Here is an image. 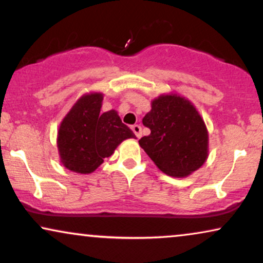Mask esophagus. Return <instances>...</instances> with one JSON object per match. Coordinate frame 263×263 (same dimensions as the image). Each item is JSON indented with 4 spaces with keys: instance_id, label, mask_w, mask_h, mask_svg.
I'll return each instance as SVG.
<instances>
[{
    "instance_id": "esophagus-1",
    "label": "esophagus",
    "mask_w": 263,
    "mask_h": 263,
    "mask_svg": "<svg viewBox=\"0 0 263 263\" xmlns=\"http://www.w3.org/2000/svg\"><path fill=\"white\" fill-rule=\"evenodd\" d=\"M131 128H132V131H134V134L136 135V137H137V138L142 137V127H141V126L134 125Z\"/></svg>"
}]
</instances>
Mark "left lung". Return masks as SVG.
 Instances as JSON below:
<instances>
[{"instance_id": "left-lung-1", "label": "left lung", "mask_w": 263, "mask_h": 263, "mask_svg": "<svg viewBox=\"0 0 263 263\" xmlns=\"http://www.w3.org/2000/svg\"><path fill=\"white\" fill-rule=\"evenodd\" d=\"M143 125L151 135L139 139L153 162L171 177H188L209 156V131L200 112L188 98L164 93L152 101Z\"/></svg>"}]
</instances>
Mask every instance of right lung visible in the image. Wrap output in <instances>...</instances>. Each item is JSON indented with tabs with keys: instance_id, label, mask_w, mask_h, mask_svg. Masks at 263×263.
<instances>
[{
	"instance_id": "right-lung-1",
	"label": "right lung",
	"mask_w": 263,
	"mask_h": 263,
	"mask_svg": "<svg viewBox=\"0 0 263 263\" xmlns=\"http://www.w3.org/2000/svg\"><path fill=\"white\" fill-rule=\"evenodd\" d=\"M103 97L102 92L82 95L59 125V159L64 167L76 174H92L125 139L136 138L118 111L101 112Z\"/></svg>"
}]
</instances>
